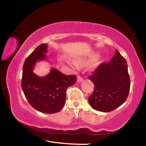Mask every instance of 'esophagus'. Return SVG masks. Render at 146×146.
<instances>
[{
  "instance_id": "1",
  "label": "esophagus",
  "mask_w": 146,
  "mask_h": 146,
  "mask_svg": "<svg viewBox=\"0 0 146 146\" xmlns=\"http://www.w3.org/2000/svg\"><path fill=\"white\" fill-rule=\"evenodd\" d=\"M82 81H83V78H82L81 76H78V78H77V82H78V83H80Z\"/></svg>"
}]
</instances>
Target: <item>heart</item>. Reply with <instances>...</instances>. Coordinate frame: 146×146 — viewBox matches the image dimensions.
I'll list each match as a JSON object with an SVG mask.
<instances>
[{
    "label": "heart",
    "instance_id": "heart-1",
    "mask_svg": "<svg viewBox=\"0 0 146 146\" xmlns=\"http://www.w3.org/2000/svg\"><path fill=\"white\" fill-rule=\"evenodd\" d=\"M97 57V53H94V52H93V53H90L89 55H88V56L86 57V58H76V59L75 60V63H71L69 62L70 64H71L72 65H73V66H77V65L78 66H82V65H84L86 64L88 62H90V60H93V59L96 58ZM61 61H65V60L64 59H62ZM98 58H96V59L93 60L92 61V62L90 63V68H95L97 66H98Z\"/></svg>",
    "mask_w": 146,
    "mask_h": 146
}]
</instances>
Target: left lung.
<instances>
[{
	"label": "left lung",
	"mask_w": 146,
	"mask_h": 146,
	"mask_svg": "<svg viewBox=\"0 0 146 146\" xmlns=\"http://www.w3.org/2000/svg\"><path fill=\"white\" fill-rule=\"evenodd\" d=\"M88 78L95 86L88 98L93 109L110 112L123 104L128 98L130 86L128 65L117 50L110 62L101 64Z\"/></svg>",
	"instance_id": "obj_1"
}]
</instances>
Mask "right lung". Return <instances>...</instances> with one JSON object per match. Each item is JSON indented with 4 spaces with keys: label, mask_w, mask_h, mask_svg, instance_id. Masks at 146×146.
<instances>
[{
    "label": "right lung",
    "mask_w": 146,
    "mask_h": 146,
    "mask_svg": "<svg viewBox=\"0 0 146 146\" xmlns=\"http://www.w3.org/2000/svg\"><path fill=\"white\" fill-rule=\"evenodd\" d=\"M47 44L37 46L25 60L23 68L22 89L30 105L44 113H56L61 110L66 100L68 87L76 82L75 75H66L53 68L44 77H39L33 72L38 61L46 59Z\"/></svg>",
    "instance_id": "1"
}]
</instances>
